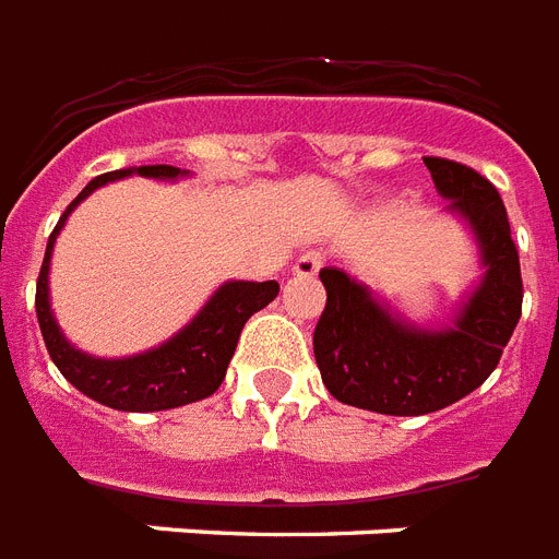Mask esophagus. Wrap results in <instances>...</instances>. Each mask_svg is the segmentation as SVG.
Here are the masks:
<instances>
[{
	"instance_id": "obj_1",
	"label": "esophagus",
	"mask_w": 559,
	"mask_h": 559,
	"mask_svg": "<svg viewBox=\"0 0 559 559\" xmlns=\"http://www.w3.org/2000/svg\"><path fill=\"white\" fill-rule=\"evenodd\" d=\"M322 263H324L322 252H313V249H310V252L298 254V261L293 270H296V275H316V272L322 270Z\"/></svg>"
}]
</instances>
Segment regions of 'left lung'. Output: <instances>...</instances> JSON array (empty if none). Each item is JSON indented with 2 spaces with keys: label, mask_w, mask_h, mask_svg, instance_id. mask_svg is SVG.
<instances>
[{
  "label": "left lung",
  "mask_w": 559,
  "mask_h": 559,
  "mask_svg": "<svg viewBox=\"0 0 559 559\" xmlns=\"http://www.w3.org/2000/svg\"><path fill=\"white\" fill-rule=\"evenodd\" d=\"M435 188L469 219L481 243L485 281L441 333L391 319L368 289L322 270L328 305L313 333L322 382L348 406L380 415H429L467 397L493 373L522 316L520 252L504 202L490 179L461 162L424 156Z\"/></svg>",
  "instance_id": "8db88e82"
}]
</instances>
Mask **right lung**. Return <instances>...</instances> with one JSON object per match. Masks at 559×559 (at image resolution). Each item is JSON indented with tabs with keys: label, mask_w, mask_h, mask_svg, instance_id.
<instances>
[{
	"label": "right lung",
	"mask_w": 559,
	"mask_h": 559,
	"mask_svg": "<svg viewBox=\"0 0 559 559\" xmlns=\"http://www.w3.org/2000/svg\"><path fill=\"white\" fill-rule=\"evenodd\" d=\"M130 174H133V168L100 174L69 202V209L63 211V217L48 237L34 305H37V322L39 331H43V340H46L48 357L55 359V366L60 368V373L72 382L74 389L83 391L86 397L98 400L104 406L121 408V412H162V408L197 403V400L209 397L219 389L228 362L235 357L243 324L249 322V316L263 310L272 298L278 296V281H263V284L228 281L226 287H219L214 293V298L202 307L200 316L188 324L186 331L177 333L162 348L139 354L133 359H92L81 350H74L63 340V333L55 324V316L48 310V261H51L55 237L63 228L69 211L83 197H90L104 182L130 177ZM139 174L142 177L170 179L177 177L179 168L144 165V168H139Z\"/></svg>",
	"instance_id": "add662e5"
}]
</instances>
